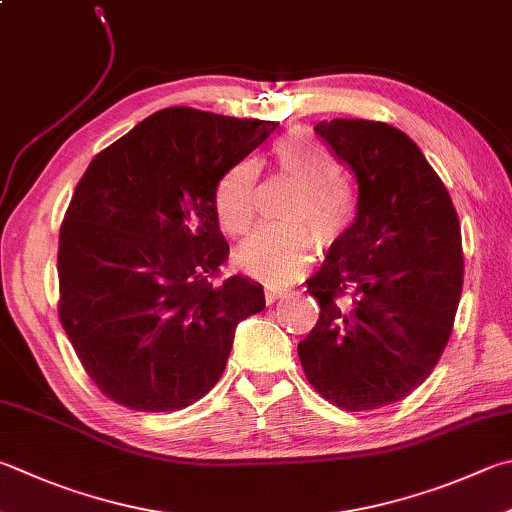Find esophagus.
<instances>
[{
	"mask_svg": "<svg viewBox=\"0 0 512 512\" xmlns=\"http://www.w3.org/2000/svg\"><path fill=\"white\" fill-rule=\"evenodd\" d=\"M286 295H288V288L284 286H266V302H275Z\"/></svg>",
	"mask_w": 512,
	"mask_h": 512,
	"instance_id": "1",
	"label": "esophagus"
}]
</instances>
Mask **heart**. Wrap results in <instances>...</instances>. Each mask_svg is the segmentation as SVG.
Wrapping results in <instances>:
<instances>
[{"label":"heart","instance_id":"b5f03b06","mask_svg":"<svg viewBox=\"0 0 512 512\" xmlns=\"http://www.w3.org/2000/svg\"><path fill=\"white\" fill-rule=\"evenodd\" d=\"M275 159L282 172L302 183L286 226H255L235 248V262L255 277L286 282L313 262L315 231L322 244L336 241L353 219V199L338 181L333 156L311 134L291 132L275 145ZM259 163L246 159L221 176L215 194L219 224L228 232H241L253 221L257 210ZM309 223L314 231L305 226Z\"/></svg>","mask_w":512,"mask_h":512}]
</instances>
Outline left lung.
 Instances as JSON below:
<instances>
[{"label": "left lung", "instance_id": "obj_1", "mask_svg": "<svg viewBox=\"0 0 512 512\" xmlns=\"http://www.w3.org/2000/svg\"><path fill=\"white\" fill-rule=\"evenodd\" d=\"M315 134L356 176L358 203L351 226L306 282L320 318L297 356L327 401L376 410L410 396L448 345L463 284L459 217L401 129L333 118Z\"/></svg>", "mask_w": 512, "mask_h": 512}]
</instances>
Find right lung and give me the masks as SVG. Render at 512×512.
Wrapping results in <instances>:
<instances>
[{
  "label": "right lung",
  "mask_w": 512,
  "mask_h": 512,
  "mask_svg": "<svg viewBox=\"0 0 512 512\" xmlns=\"http://www.w3.org/2000/svg\"><path fill=\"white\" fill-rule=\"evenodd\" d=\"M277 123L190 107L156 111L82 174L60 228V322L111 401L176 412L217 385L264 288L226 262L217 185Z\"/></svg>",
  "instance_id": "right-lung-1"
}]
</instances>
